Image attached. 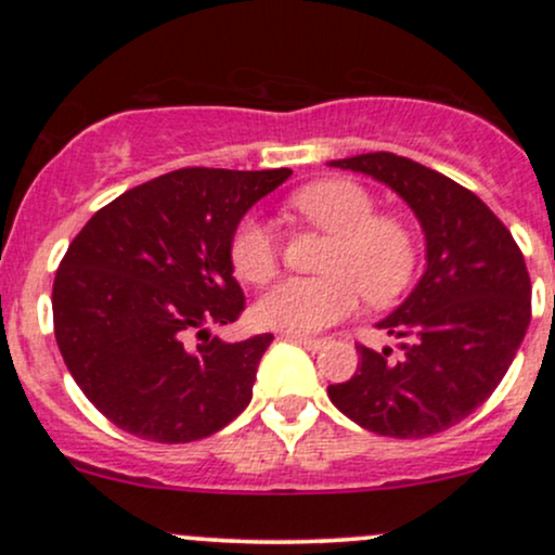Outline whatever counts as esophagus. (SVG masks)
<instances>
[{
    "label": "esophagus",
    "instance_id": "1",
    "mask_svg": "<svg viewBox=\"0 0 555 555\" xmlns=\"http://www.w3.org/2000/svg\"><path fill=\"white\" fill-rule=\"evenodd\" d=\"M284 339L299 344V347H305L308 352H321L323 347H326V339H313V336H299V334H284Z\"/></svg>",
    "mask_w": 555,
    "mask_h": 555
}]
</instances>
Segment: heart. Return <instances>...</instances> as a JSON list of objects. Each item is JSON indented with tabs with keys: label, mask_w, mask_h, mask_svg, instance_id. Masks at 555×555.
Returning <instances> with one entry per match:
<instances>
[{
	"label": "heart",
	"mask_w": 555,
	"mask_h": 555,
	"mask_svg": "<svg viewBox=\"0 0 555 555\" xmlns=\"http://www.w3.org/2000/svg\"><path fill=\"white\" fill-rule=\"evenodd\" d=\"M292 208L334 234L318 279H282L253 308L258 326L284 334H318L354 313L360 292L371 302L397 297L415 271V240L388 216H375V201L349 180H323L302 188ZM279 242L271 224L245 216L234 229L232 266L245 282H266L276 271Z\"/></svg>",
	"instance_id": "1"
}]
</instances>
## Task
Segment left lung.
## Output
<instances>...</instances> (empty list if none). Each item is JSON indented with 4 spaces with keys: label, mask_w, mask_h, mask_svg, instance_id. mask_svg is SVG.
<instances>
[{
    "label": "left lung",
    "mask_w": 555,
    "mask_h": 555,
    "mask_svg": "<svg viewBox=\"0 0 555 555\" xmlns=\"http://www.w3.org/2000/svg\"><path fill=\"white\" fill-rule=\"evenodd\" d=\"M328 167L391 188L425 234V273L378 321L404 339L399 354L358 347V371L328 386L352 423L391 438H425L473 415L512 365L530 326V273L512 232L486 203L441 171L375 151Z\"/></svg>",
    "instance_id": "1"
}]
</instances>
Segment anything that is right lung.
<instances>
[{
    "instance_id": "add662e5",
    "label": "right lung",
    "mask_w": 555,
    "mask_h": 555,
    "mask_svg": "<svg viewBox=\"0 0 555 555\" xmlns=\"http://www.w3.org/2000/svg\"><path fill=\"white\" fill-rule=\"evenodd\" d=\"M289 169L190 167L91 216L54 279V336L80 391L145 441L214 436L250 404L271 334L221 341L245 308L234 229Z\"/></svg>"
}]
</instances>
